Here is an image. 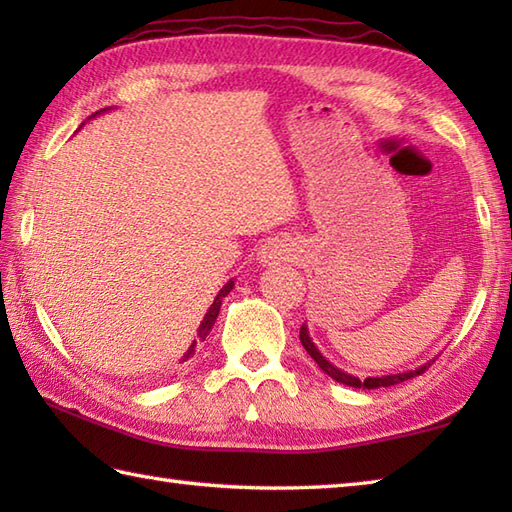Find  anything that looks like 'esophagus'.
I'll return each instance as SVG.
<instances>
[{
  "label": "esophagus",
  "instance_id": "esophagus-1",
  "mask_svg": "<svg viewBox=\"0 0 512 512\" xmlns=\"http://www.w3.org/2000/svg\"><path fill=\"white\" fill-rule=\"evenodd\" d=\"M297 244L290 237H273L259 250V262L264 266H277L281 262H290L295 259Z\"/></svg>",
  "mask_w": 512,
  "mask_h": 512
}]
</instances>
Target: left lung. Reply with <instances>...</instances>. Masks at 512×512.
Masks as SVG:
<instances>
[{
  "label": "left lung",
  "mask_w": 512,
  "mask_h": 512,
  "mask_svg": "<svg viewBox=\"0 0 512 512\" xmlns=\"http://www.w3.org/2000/svg\"><path fill=\"white\" fill-rule=\"evenodd\" d=\"M299 339H301V345L306 347V352L314 358V363H317L325 374H328L330 378H334L336 383H343V385H347V387H358V389H376V387H391V385H398V383H402V380H409V378H413V376H420L424 369H429V365L433 363V361H429V363H424V365H420L418 369H411V372H402V374H389V376H369V378H356V376H352V374H345L343 369H339V367H334L328 358H325L317 347H314V343H312V339H310V334H308V328L306 325H301V332H299Z\"/></svg>",
  "instance_id": "8db88e82"
}]
</instances>
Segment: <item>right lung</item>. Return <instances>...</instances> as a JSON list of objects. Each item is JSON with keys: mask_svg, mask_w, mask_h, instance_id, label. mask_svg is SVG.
Listing matches in <instances>:
<instances>
[{"mask_svg": "<svg viewBox=\"0 0 512 512\" xmlns=\"http://www.w3.org/2000/svg\"><path fill=\"white\" fill-rule=\"evenodd\" d=\"M96 114H99V112H96ZM96 114H92V116H96ZM233 281H228V284L220 290V292H217V297L213 299V306L209 308V312H206L204 314V319H202V323H200V328H198V339L200 341H204L206 339V336H209V332H211V328H213V323H215V319H217V314H220V306H222V297H226L228 295V292H231L233 290ZM195 345H198V341H193L191 343V347H189V350H187V354H184L182 356V361H187V358H191L193 354H195Z\"/></svg>", "mask_w": 512, "mask_h": 512, "instance_id": "1", "label": "right lung"}]
</instances>
